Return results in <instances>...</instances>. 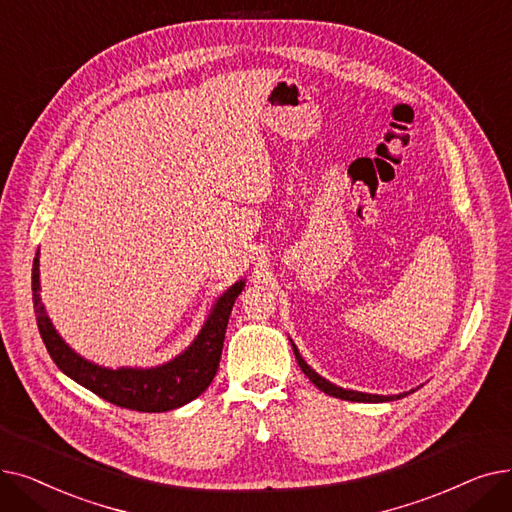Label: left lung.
Returning <instances> with one entry per match:
<instances>
[{"label": "left lung", "instance_id": "obj_1", "mask_svg": "<svg viewBox=\"0 0 512 512\" xmlns=\"http://www.w3.org/2000/svg\"><path fill=\"white\" fill-rule=\"evenodd\" d=\"M291 348H294L296 360H298V364H300V369L304 371V375H306L316 387H319L321 392H325V394H329V396H333V398L348 400V402H392V400H400V398H404L406 394H410V392H406V394H398V396H377V394H362V392H352V389L337 387V385H333L331 381H327L325 377H321L319 373H314V371L308 367L306 360L300 356L296 344H291ZM412 392H415V389H412Z\"/></svg>", "mask_w": 512, "mask_h": 512}]
</instances>
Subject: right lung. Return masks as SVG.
I'll use <instances>...</instances> for the list:
<instances>
[{
  "mask_svg": "<svg viewBox=\"0 0 512 512\" xmlns=\"http://www.w3.org/2000/svg\"><path fill=\"white\" fill-rule=\"evenodd\" d=\"M246 281H237L216 300L208 321L193 344L175 360L154 369H106L70 350L45 314L39 296V252L33 260V304L43 344L58 369L89 392L120 408L139 412H166L196 400L212 383L223 354L231 308Z\"/></svg>",
  "mask_w": 512,
  "mask_h": 512,
  "instance_id": "add662e5",
  "label": "right lung"
}]
</instances>
